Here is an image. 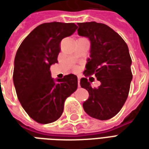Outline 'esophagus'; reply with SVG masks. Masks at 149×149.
<instances>
[{
    "mask_svg": "<svg viewBox=\"0 0 149 149\" xmlns=\"http://www.w3.org/2000/svg\"><path fill=\"white\" fill-rule=\"evenodd\" d=\"M80 81H81V77H77V82H78V87H80Z\"/></svg>",
    "mask_w": 149,
    "mask_h": 149,
    "instance_id": "1",
    "label": "esophagus"
}]
</instances>
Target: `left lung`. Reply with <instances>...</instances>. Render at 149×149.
<instances>
[{
  "label": "left lung",
  "mask_w": 149,
  "mask_h": 149,
  "mask_svg": "<svg viewBox=\"0 0 149 149\" xmlns=\"http://www.w3.org/2000/svg\"><path fill=\"white\" fill-rule=\"evenodd\" d=\"M77 24L78 34L88 37L91 42L84 76H95L100 81L99 87L92 88L87 78H81V88L89 93L83 108L91 117L109 120L120 111L130 89L132 73L128 45L106 24L95 21Z\"/></svg>",
  "instance_id": "1"
}]
</instances>
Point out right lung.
I'll list each match as a JSON object with an SVG mask.
<instances>
[{
  "label": "right lung",
  "mask_w": 149,
  "mask_h": 149,
  "mask_svg": "<svg viewBox=\"0 0 149 149\" xmlns=\"http://www.w3.org/2000/svg\"><path fill=\"white\" fill-rule=\"evenodd\" d=\"M77 29L74 23L51 22L35 28L22 41L14 60L13 83L21 106L40 124L57 120L65 100L77 88V77L68 74L55 83L50 66L57 63L60 43Z\"/></svg>",
  "instance_id": "1"
}]
</instances>
